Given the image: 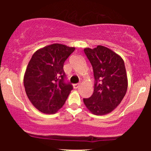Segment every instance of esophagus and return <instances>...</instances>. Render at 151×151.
<instances>
[{"label":"esophagus","mask_w":151,"mask_h":151,"mask_svg":"<svg viewBox=\"0 0 151 151\" xmlns=\"http://www.w3.org/2000/svg\"><path fill=\"white\" fill-rule=\"evenodd\" d=\"M74 88H79L80 87V84H79V83H77V84H74Z\"/></svg>","instance_id":"esophagus-1"}]
</instances>
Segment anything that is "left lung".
Returning a JSON list of instances; mask_svg holds the SVG:
<instances>
[{"mask_svg":"<svg viewBox=\"0 0 151 151\" xmlns=\"http://www.w3.org/2000/svg\"><path fill=\"white\" fill-rule=\"evenodd\" d=\"M84 52L92 65L95 81L92 96L83 101L94 115H106L114 110L126 95L128 80L124 61L113 51L100 45L85 48Z\"/></svg>","mask_w":151,"mask_h":151,"instance_id":"8db88e82","label":"left lung"}]
</instances>
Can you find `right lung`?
I'll return each instance as SVG.
<instances>
[{"mask_svg": "<svg viewBox=\"0 0 151 151\" xmlns=\"http://www.w3.org/2000/svg\"><path fill=\"white\" fill-rule=\"evenodd\" d=\"M74 47L53 44L37 50L29 61L24 86L33 106L47 114H54L63 106L73 89L66 83L63 64Z\"/></svg>", "mask_w": 151, "mask_h": 151, "instance_id": "add662e5", "label": "right lung"}]
</instances>
